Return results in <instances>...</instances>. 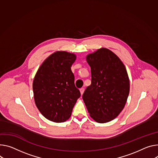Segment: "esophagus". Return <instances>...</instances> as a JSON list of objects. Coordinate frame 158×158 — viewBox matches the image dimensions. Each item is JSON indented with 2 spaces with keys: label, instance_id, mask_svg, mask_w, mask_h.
<instances>
[{
  "label": "esophagus",
  "instance_id": "1",
  "mask_svg": "<svg viewBox=\"0 0 158 158\" xmlns=\"http://www.w3.org/2000/svg\"><path fill=\"white\" fill-rule=\"evenodd\" d=\"M80 92H81V94L82 95L83 93H84V88H81V89H80Z\"/></svg>",
  "mask_w": 158,
  "mask_h": 158
}]
</instances>
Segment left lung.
<instances>
[{"label": "left lung", "instance_id": "1", "mask_svg": "<svg viewBox=\"0 0 158 158\" xmlns=\"http://www.w3.org/2000/svg\"><path fill=\"white\" fill-rule=\"evenodd\" d=\"M91 67V84L82 99L90 117L98 123L115 118L123 110L130 91L126 68L113 52L101 48L86 56Z\"/></svg>", "mask_w": 158, "mask_h": 158}]
</instances>
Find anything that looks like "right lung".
I'll return each mask as SVG.
<instances>
[{
	"label": "right lung",
	"instance_id": "right-lung-1",
	"mask_svg": "<svg viewBox=\"0 0 158 158\" xmlns=\"http://www.w3.org/2000/svg\"><path fill=\"white\" fill-rule=\"evenodd\" d=\"M76 59L74 53L55 52L41 64L35 76L33 90L36 106L52 122L68 120L81 96L70 68Z\"/></svg>",
	"mask_w": 158,
	"mask_h": 158
}]
</instances>
